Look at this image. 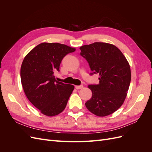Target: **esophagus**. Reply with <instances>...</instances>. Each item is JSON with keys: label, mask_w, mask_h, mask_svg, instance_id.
<instances>
[{"label": "esophagus", "mask_w": 152, "mask_h": 152, "mask_svg": "<svg viewBox=\"0 0 152 152\" xmlns=\"http://www.w3.org/2000/svg\"><path fill=\"white\" fill-rule=\"evenodd\" d=\"M84 87V86L82 85H80V86H75V88L76 89H81Z\"/></svg>", "instance_id": "obj_1"}]
</instances>
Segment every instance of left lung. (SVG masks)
<instances>
[{"label": "left lung", "instance_id": "8db88e82", "mask_svg": "<svg viewBox=\"0 0 152 152\" xmlns=\"http://www.w3.org/2000/svg\"><path fill=\"white\" fill-rule=\"evenodd\" d=\"M93 73H98L99 82L89 85L92 97L86 103L89 111L98 117H105L120 108L127 96L131 73L127 59L115 45L94 42L80 48Z\"/></svg>", "mask_w": 152, "mask_h": 152}]
</instances>
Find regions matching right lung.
I'll return each mask as SVG.
<instances>
[{
	"label": "right lung",
	"instance_id": "obj_1",
	"mask_svg": "<svg viewBox=\"0 0 152 152\" xmlns=\"http://www.w3.org/2000/svg\"><path fill=\"white\" fill-rule=\"evenodd\" d=\"M75 49L59 43L43 42L26 55L21 66L23 89L31 104L45 115L53 117L65 110L74 89L55 79L63 58Z\"/></svg>",
	"mask_w": 152,
	"mask_h": 152
}]
</instances>
